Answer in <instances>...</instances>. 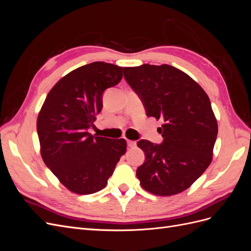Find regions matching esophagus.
<instances>
[{
    "mask_svg": "<svg viewBox=\"0 0 251 251\" xmlns=\"http://www.w3.org/2000/svg\"><path fill=\"white\" fill-rule=\"evenodd\" d=\"M126 143H127V147H128V148H135V147H136V141L126 140Z\"/></svg>",
    "mask_w": 251,
    "mask_h": 251,
    "instance_id": "34e87169",
    "label": "esophagus"
}]
</instances>
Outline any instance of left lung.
Here are the masks:
<instances>
[{
    "mask_svg": "<svg viewBox=\"0 0 251 251\" xmlns=\"http://www.w3.org/2000/svg\"><path fill=\"white\" fill-rule=\"evenodd\" d=\"M148 116L163 120V141L140 140L146 161L136 171L140 185L157 196H173L191 186L212 160L218 124L209 97L198 82L170 65L124 68Z\"/></svg>",
    "mask_w": 251,
    "mask_h": 251,
    "instance_id": "1",
    "label": "left lung"
}]
</instances>
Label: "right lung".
<instances>
[{"mask_svg":"<svg viewBox=\"0 0 251 251\" xmlns=\"http://www.w3.org/2000/svg\"><path fill=\"white\" fill-rule=\"evenodd\" d=\"M123 67L94 62L68 73L48 93L36 121L41 155L66 188L78 195L101 191L126 151L124 138L92 135L102 93L123 78Z\"/></svg>","mask_w":251,"mask_h":251,"instance_id":"right-lung-1","label":"right lung"}]
</instances>
